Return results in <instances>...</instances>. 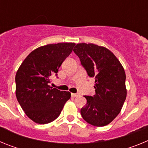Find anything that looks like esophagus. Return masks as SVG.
<instances>
[{
    "label": "esophagus",
    "instance_id": "34e87169",
    "mask_svg": "<svg viewBox=\"0 0 148 148\" xmlns=\"http://www.w3.org/2000/svg\"><path fill=\"white\" fill-rule=\"evenodd\" d=\"M71 95L73 97H78V96H79V95H80V94L79 93H72Z\"/></svg>",
    "mask_w": 148,
    "mask_h": 148
}]
</instances>
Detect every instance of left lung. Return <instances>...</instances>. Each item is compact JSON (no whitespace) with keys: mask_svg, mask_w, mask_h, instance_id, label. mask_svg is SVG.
<instances>
[{"mask_svg":"<svg viewBox=\"0 0 148 148\" xmlns=\"http://www.w3.org/2000/svg\"><path fill=\"white\" fill-rule=\"evenodd\" d=\"M73 51L89 76L95 80V94L84 95L87 104L81 109V114L90 125L105 126L118 116L126 99L124 67L115 55L104 47L81 43Z\"/></svg>","mask_w":148,"mask_h":148,"instance_id":"left-lung-1","label":"left lung"}]
</instances>
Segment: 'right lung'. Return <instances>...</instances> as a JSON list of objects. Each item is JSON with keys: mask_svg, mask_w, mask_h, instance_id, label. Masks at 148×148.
Returning a JSON list of instances; mask_svg holds the SVG:
<instances>
[{"mask_svg": "<svg viewBox=\"0 0 148 148\" xmlns=\"http://www.w3.org/2000/svg\"><path fill=\"white\" fill-rule=\"evenodd\" d=\"M75 43L42 46L27 56L15 75L16 97L27 116L44 125L58 118L71 93L49 85L51 75H57L63 61L73 51Z\"/></svg>", "mask_w": 148, "mask_h": 148, "instance_id": "1", "label": "right lung"}]
</instances>
